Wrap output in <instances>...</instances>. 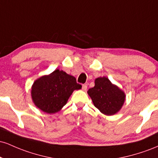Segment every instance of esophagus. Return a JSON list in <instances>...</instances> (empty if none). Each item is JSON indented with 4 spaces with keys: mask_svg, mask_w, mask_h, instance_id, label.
I'll use <instances>...</instances> for the list:
<instances>
[{
    "mask_svg": "<svg viewBox=\"0 0 158 158\" xmlns=\"http://www.w3.org/2000/svg\"><path fill=\"white\" fill-rule=\"evenodd\" d=\"M87 88H88V85L87 84L82 85V88H81V89H82L83 90H86Z\"/></svg>",
    "mask_w": 158,
    "mask_h": 158,
    "instance_id": "1",
    "label": "esophagus"
}]
</instances>
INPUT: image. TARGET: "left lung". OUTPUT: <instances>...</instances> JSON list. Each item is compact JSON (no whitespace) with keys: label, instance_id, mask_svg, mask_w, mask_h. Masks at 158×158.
Listing matches in <instances>:
<instances>
[{"label":"left lung","instance_id":"8db88e82","mask_svg":"<svg viewBox=\"0 0 158 158\" xmlns=\"http://www.w3.org/2000/svg\"><path fill=\"white\" fill-rule=\"evenodd\" d=\"M88 94L94 106L106 115H113L118 112L126 98L124 92L106 77L97 78L94 87L88 90Z\"/></svg>","mask_w":158,"mask_h":158}]
</instances>
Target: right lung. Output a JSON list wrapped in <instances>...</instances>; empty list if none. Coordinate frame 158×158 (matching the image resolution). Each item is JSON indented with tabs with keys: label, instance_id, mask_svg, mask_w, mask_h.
<instances>
[{
	"label": "right lung",
	"instance_id": "right-lung-1",
	"mask_svg": "<svg viewBox=\"0 0 158 158\" xmlns=\"http://www.w3.org/2000/svg\"><path fill=\"white\" fill-rule=\"evenodd\" d=\"M73 76L63 70H56L48 76L35 80L32 87L33 102L38 108L48 114L59 111L68 102L74 90L81 89Z\"/></svg>",
	"mask_w": 158,
	"mask_h": 158
}]
</instances>
